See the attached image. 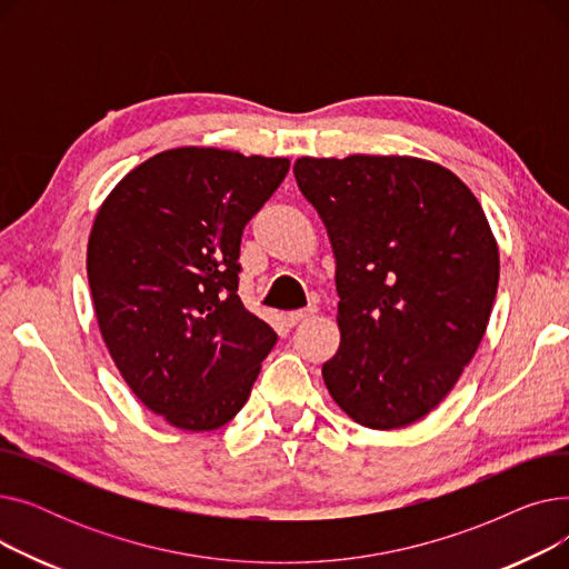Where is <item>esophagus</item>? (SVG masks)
Returning a JSON list of instances; mask_svg holds the SVG:
<instances>
[{
	"label": "esophagus",
	"instance_id": "1",
	"mask_svg": "<svg viewBox=\"0 0 569 569\" xmlns=\"http://www.w3.org/2000/svg\"><path fill=\"white\" fill-rule=\"evenodd\" d=\"M316 307H309V309H300V311H292V313H288V325L290 327H295V325H300V322H305V320H309V318H313L316 316Z\"/></svg>",
	"mask_w": 569,
	"mask_h": 569
}]
</instances>
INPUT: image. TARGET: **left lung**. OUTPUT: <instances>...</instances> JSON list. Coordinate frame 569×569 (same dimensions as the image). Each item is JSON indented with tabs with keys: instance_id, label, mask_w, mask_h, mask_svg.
I'll use <instances>...</instances> for the list:
<instances>
[{
	"instance_id": "1",
	"label": "left lung",
	"mask_w": 569,
	"mask_h": 569,
	"mask_svg": "<svg viewBox=\"0 0 569 569\" xmlns=\"http://www.w3.org/2000/svg\"><path fill=\"white\" fill-rule=\"evenodd\" d=\"M337 258L341 346L322 378L369 429L422 420L480 346L498 247L480 202L442 166L410 157L297 159Z\"/></svg>"
}]
</instances>
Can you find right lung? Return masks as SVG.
<instances>
[{
	"label": "right lung",
	"instance_id": "add662e5",
	"mask_svg": "<svg viewBox=\"0 0 569 569\" xmlns=\"http://www.w3.org/2000/svg\"><path fill=\"white\" fill-rule=\"evenodd\" d=\"M288 168L168 149L131 170L94 219L87 279L103 341L133 395L177 429L230 422L279 339L237 286L242 230Z\"/></svg>",
	"mask_w": 569,
	"mask_h": 569
}]
</instances>
